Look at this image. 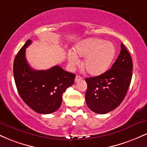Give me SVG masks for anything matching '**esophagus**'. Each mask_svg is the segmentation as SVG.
I'll use <instances>...</instances> for the list:
<instances>
[{
	"label": "esophagus",
	"mask_w": 147,
	"mask_h": 147,
	"mask_svg": "<svg viewBox=\"0 0 147 147\" xmlns=\"http://www.w3.org/2000/svg\"><path fill=\"white\" fill-rule=\"evenodd\" d=\"M82 79H83V77H81V76H79V75H77V76H76V77H75V82H79V81L82 80Z\"/></svg>",
	"instance_id": "obj_1"
}]
</instances>
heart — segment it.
Wrapping results in <instances>:
<instances>
[{
  "label": "heart",
  "mask_w": 147,
  "mask_h": 147,
  "mask_svg": "<svg viewBox=\"0 0 147 147\" xmlns=\"http://www.w3.org/2000/svg\"><path fill=\"white\" fill-rule=\"evenodd\" d=\"M116 53L112 42L98 38H89L75 45L73 52L69 51L68 59L70 65L79 63L78 57H84L83 66L89 75H100L109 69Z\"/></svg>",
  "instance_id": "1"
}]
</instances>
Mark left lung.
Instances as JSON below:
<instances>
[{
  "label": "left lung",
  "instance_id": "1",
  "mask_svg": "<svg viewBox=\"0 0 147 147\" xmlns=\"http://www.w3.org/2000/svg\"><path fill=\"white\" fill-rule=\"evenodd\" d=\"M133 63L126 48L121 44V51L109 70L86 78V102L91 111L105 114L113 111L124 100L132 79Z\"/></svg>",
  "mask_w": 147,
  "mask_h": 147
}]
</instances>
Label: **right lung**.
<instances>
[{"label":"right lung","mask_w":147,"mask_h":147,"mask_svg":"<svg viewBox=\"0 0 147 147\" xmlns=\"http://www.w3.org/2000/svg\"><path fill=\"white\" fill-rule=\"evenodd\" d=\"M32 43L28 39L14 59L15 84L24 102L35 112L50 114L59 109L62 95L74 84L75 74L59 65L46 70H35L25 59V50Z\"/></svg>","instance_id":"add662e5"}]
</instances>
